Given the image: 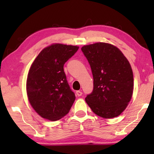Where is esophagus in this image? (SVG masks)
I'll return each instance as SVG.
<instances>
[{
	"label": "esophagus",
	"instance_id": "esophagus-1",
	"mask_svg": "<svg viewBox=\"0 0 154 154\" xmlns=\"http://www.w3.org/2000/svg\"><path fill=\"white\" fill-rule=\"evenodd\" d=\"M76 94H77V96H81L82 95V92H81V91H77L76 92Z\"/></svg>",
	"mask_w": 154,
	"mask_h": 154
}]
</instances>
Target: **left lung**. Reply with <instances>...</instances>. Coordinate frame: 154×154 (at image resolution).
Wrapping results in <instances>:
<instances>
[{
    "instance_id": "8db88e82",
    "label": "left lung",
    "mask_w": 154,
    "mask_h": 154,
    "mask_svg": "<svg viewBox=\"0 0 154 154\" xmlns=\"http://www.w3.org/2000/svg\"><path fill=\"white\" fill-rule=\"evenodd\" d=\"M82 51L92 69V92L85 101L101 118L118 116L126 109L134 88L133 72L122 52L111 44L96 43L84 45Z\"/></svg>"
}]
</instances>
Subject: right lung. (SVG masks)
Segmentation results:
<instances>
[{"mask_svg": "<svg viewBox=\"0 0 154 154\" xmlns=\"http://www.w3.org/2000/svg\"><path fill=\"white\" fill-rule=\"evenodd\" d=\"M79 47L52 44L41 51L31 65L26 81L28 100L35 111L50 121L69 113L75 100L64 71V64Z\"/></svg>", "mask_w": 154, "mask_h": 154, "instance_id": "add662e5", "label": "right lung"}]
</instances>
